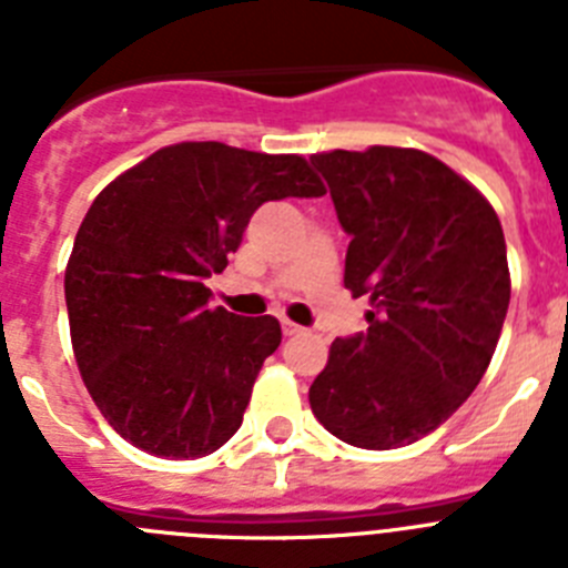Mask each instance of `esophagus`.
<instances>
[{
    "mask_svg": "<svg viewBox=\"0 0 568 568\" xmlns=\"http://www.w3.org/2000/svg\"><path fill=\"white\" fill-rule=\"evenodd\" d=\"M281 333H284V335H301V333H304V327H298V324H293V321L284 318V321H281Z\"/></svg>",
    "mask_w": 568,
    "mask_h": 568,
    "instance_id": "1",
    "label": "esophagus"
}]
</instances>
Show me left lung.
I'll return each mask as SVG.
<instances>
[{
  "label": "left lung",
  "mask_w": 568,
  "mask_h": 568,
  "mask_svg": "<svg viewBox=\"0 0 568 568\" xmlns=\"http://www.w3.org/2000/svg\"><path fill=\"white\" fill-rule=\"evenodd\" d=\"M310 162L353 239L346 290L373 304L366 333L333 341L310 406L344 444H415L469 398L498 346L511 293L498 213L424 150L373 144Z\"/></svg>",
  "instance_id": "1"
}]
</instances>
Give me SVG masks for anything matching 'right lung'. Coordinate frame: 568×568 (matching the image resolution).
Returning <instances> with one entry per match:
<instances>
[{
    "mask_svg": "<svg viewBox=\"0 0 568 568\" xmlns=\"http://www.w3.org/2000/svg\"><path fill=\"white\" fill-rule=\"evenodd\" d=\"M324 193L304 155L182 142L93 199L64 301L84 386L124 440L182 460L233 438L281 324L210 310L207 278L227 267L261 204Z\"/></svg>",
    "mask_w": 568,
    "mask_h": 568,
    "instance_id": "add662e5",
    "label": "right lung"
}]
</instances>
